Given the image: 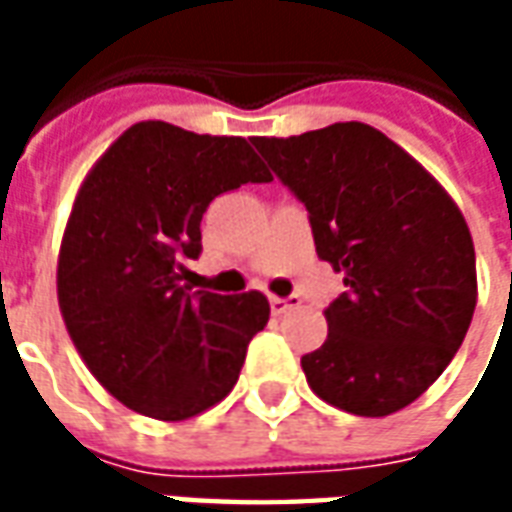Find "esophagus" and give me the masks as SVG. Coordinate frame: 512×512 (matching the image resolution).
I'll return each instance as SVG.
<instances>
[{
	"instance_id": "esophagus-1",
	"label": "esophagus",
	"mask_w": 512,
	"mask_h": 512,
	"mask_svg": "<svg viewBox=\"0 0 512 512\" xmlns=\"http://www.w3.org/2000/svg\"><path fill=\"white\" fill-rule=\"evenodd\" d=\"M293 307H299V296H288V299H279V296H271V312L274 315H285Z\"/></svg>"
}]
</instances>
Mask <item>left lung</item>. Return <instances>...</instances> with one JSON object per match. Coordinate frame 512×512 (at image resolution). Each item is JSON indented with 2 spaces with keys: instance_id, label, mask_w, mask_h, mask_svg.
Wrapping results in <instances>:
<instances>
[{
  "instance_id": "left-lung-1",
  "label": "left lung",
  "mask_w": 512,
  "mask_h": 512,
  "mask_svg": "<svg viewBox=\"0 0 512 512\" xmlns=\"http://www.w3.org/2000/svg\"><path fill=\"white\" fill-rule=\"evenodd\" d=\"M310 213L315 252L343 271L326 343L301 356L312 392L356 417L414 403L472 323L477 266L463 213L422 164L365 123L255 136Z\"/></svg>"
}]
</instances>
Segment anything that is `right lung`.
Here are the masks:
<instances>
[{"instance_id": "add662e5", "label": "right lung", "mask_w": 512, "mask_h": 512, "mask_svg": "<svg viewBox=\"0 0 512 512\" xmlns=\"http://www.w3.org/2000/svg\"><path fill=\"white\" fill-rule=\"evenodd\" d=\"M268 180L241 136L161 120L128 128L84 178L62 235L57 299L84 365L136 414L197 417L238 381L268 299L191 290L183 257H200L202 213L219 194Z\"/></svg>"}]
</instances>
